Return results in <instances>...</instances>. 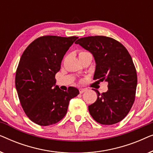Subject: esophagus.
Segmentation results:
<instances>
[{
	"mask_svg": "<svg viewBox=\"0 0 153 153\" xmlns=\"http://www.w3.org/2000/svg\"><path fill=\"white\" fill-rule=\"evenodd\" d=\"M85 91H86V89H85V88H80V89H79V93L81 94V93H84Z\"/></svg>",
	"mask_w": 153,
	"mask_h": 153,
	"instance_id": "34e87169",
	"label": "esophagus"
}]
</instances>
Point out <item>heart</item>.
Instances as JSON below:
<instances>
[{"instance_id":"1","label":"heart","mask_w":153,"mask_h":153,"mask_svg":"<svg viewBox=\"0 0 153 153\" xmlns=\"http://www.w3.org/2000/svg\"><path fill=\"white\" fill-rule=\"evenodd\" d=\"M85 53V51H81L80 53H79V54H81V53Z\"/></svg>"}]
</instances>
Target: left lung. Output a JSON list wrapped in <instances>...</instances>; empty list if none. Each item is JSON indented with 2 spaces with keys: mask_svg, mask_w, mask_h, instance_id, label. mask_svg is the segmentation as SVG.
Segmentation results:
<instances>
[{
  "mask_svg": "<svg viewBox=\"0 0 153 153\" xmlns=\"http://www.w3.org/2000/svg\"><path fill=\"white\" fill-rule=\"evenodd\" d=\"M95 58L93 79L107 81L108 91L100 94L88 106L90 114L98 123L114 125L128 114L135 100L137 74L132 58L126 48L106 36H89L76 40Z\"/></svg>",
  "mask_w": 153,
  "mask_h": 153,
  "instance_id": "1",
  "label": "left lung"
}]
</instances>
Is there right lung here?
Here are the masks:
<instances>
[{
  "instance_id": "add662e5",
  "label": "right lung",
  "mask_w": 153,
  "mask_h": 153,
  "mask_svg": "<svg viewBox=\"0 0 153 153\" xmlns=\"http://www.w3.org/2000/svg\"><path fill=\"white\" fill-rule=\"evenodd\" d=\"M78 37L45 35L28 46L20 58L16 89L25 114L33 123L48 126L65 116L71 99L79 94L74 87L64 91L56 85L65 54Z\"/></svg>"
}]
</instances>
